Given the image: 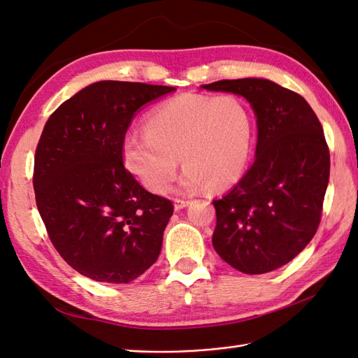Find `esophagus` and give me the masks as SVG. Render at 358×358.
Masks as SVG:
<instances>
[{"instance_id":"esophagus-1","label":"esophagus","mask_w":358,"mask_h":358,"mask_svg":"<svg viewBox=\"0 0 358 358\" xmlns=\"http://www.w3.org/2000/svg\"><path fill=\"white\" fill-rule=\"evenodd\" d=\"M189 204L190 201H187V199H181V198L173 199V206H176V209H185V207H187Z\"/></svg>"}]
</instances>
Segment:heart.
<instances>
[{"instance_id":"heart-1","label":"heart","mask_w":358,"mask_h":358,"mask_svg":"<svg viewBox=\"0 0 358 358\" xmlns=\"http://www.w3.org/2000/svg\"><path fill=\"white\" fill-rule=\"evenodd\" d=\"M146 132L123 140V162L152 194H164L185 166L181 187L221 190L243 178L255 138L250 105L235 94L186 93L157 105L146 115Z\"/></svg>"}]
</instances>
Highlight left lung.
<instances>
[{
	"mask_svg": "<svg viewBox=\"0 0 358 358\" xmlns=\"http://www.w3.org/2000/svg\"><path fill=\"white\" fill-rule=\"evenodd\" d=\"M250 102L257 122L256 160L221 199L212 244L231 267L262 274L288 264L308 245L322 218L329 149L305 99L268 79L203 85Z\"/></svg>",
	"mask_w": 358,
	"mask_h": 358,
	"instance_id": "left-lung-1",
	"label": "left lung"
}]
</instances>
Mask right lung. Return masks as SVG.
Returning a JSON list of instances; mask_svg holds the SVG:
<instances>
[{
	"label": "right lung",
	"mask_w": 358,
	"mask_h": 358,
	"mask_svg": "<svg viewBox=\"0 0 358 358\" xmlns=\"http://www.w3.org/2000/svg\"><path fill=\"white\" fill-rule=\"evenodd\" d=\"M176 88L101 80L50 115L35 154L33 189L52 244L71 268L128 284L157 261L173 213L123 166V140L140 106Z\"/></svg>",
	"instance_id": "add662e5"
}]
</instances>
